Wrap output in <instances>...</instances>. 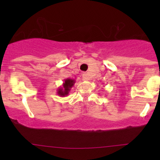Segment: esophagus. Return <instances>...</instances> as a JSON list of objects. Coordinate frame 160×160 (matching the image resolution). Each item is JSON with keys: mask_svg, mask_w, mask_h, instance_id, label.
<instances>
[{"mask_svg": "<svg viewBox=\"0 0 160 160\" xmlns=\"http://www.w3.org/2000/svg\"><path fill=\"white\" fill-rule=\"evenodd\" d=\"M82 77H83V80H89V77H88V75L87 73H83Z\"/></svg>", "mask_w": 160, "mask_h": 160, "instance_id": "34e87169", "label": "esophagus"}]
</instances>
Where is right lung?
<instances>
[{
	"label": "right lung",
	"instance_id": "1",
	"mask_svg": "<svg viewBox=\"0 0 160 160\" xmlns=\"http://www.w3.org/2000/svg\"><path fill=\"white\" fill-rule=\"evenodd\" d=\"M75 83V80H72V79L67 78L65 79L62 83V87H59L57 89V93L60 97H65L69 94V92L72 86Z\"/></svg>",
	"mask_w": 160,
	"mask_h": 160
}]
</instances>
